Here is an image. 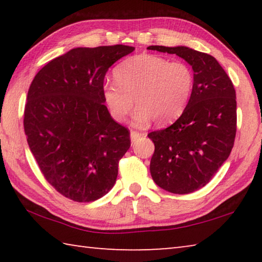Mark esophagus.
I'll return each mask as SVG.
<instances>
[{
  "label": "esophagus",
  "instance_id": "1",
  "mask_svg": "<svg viewBox=\"0 0 262 262\" xmlns=\"http://www.w3.org/2000/svg\"><path fill=\"white\" fill-rule=\"evenodd\" d=\"M142 136H143V134H142V133H139V132H136V130H132L130 132V140L133 142H135L136 140H139L140 137H142Z\"/></svg>",
  "mask_w": 262,
  "mask_h": 262
}]
</instances>
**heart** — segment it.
Segmentation results:
<instances>
[{
    "label": "heart",
    "mask_w": 262,
    "mask_h": 262,
    "mask_svg": "<svg viewBox=\"0 0 262 262\" xmlns=\"http://www.w3.org/2000/svg\"><path fill=\"white\" fill-rule=\"evenodd\" d=\"M114 81L104 84L103 96L115 121L125 120L134 99L136 125H147L151 120L166 125L180 117L187 106L194 88V73L184 62L141 54L118 64Z\"/></svg>",
    "instance_id": "heart-1"
}]
</instances>
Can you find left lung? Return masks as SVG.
<instances>
[{"label": "left lung", "mask_w": 262, "mask_h": 262, "mask_svg": "<svg viewBox=\"0 0 262 262\" xmlns=\"http://www.w3.org/2000/svg\"><path fill=\"white\" fill-rule=\"evenodd\" d=\"M183 57L192 66V96L178 120L149 133L155 144L150 173L174 194L200 189L212 179L233 148L237 130L236 90L214 56L178 46H149Z\"/></svg>", "instance_id": "obj_1"}]
</instances>
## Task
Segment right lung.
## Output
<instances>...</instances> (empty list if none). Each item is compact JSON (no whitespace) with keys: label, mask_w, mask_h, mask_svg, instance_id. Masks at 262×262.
Instances as JSON below:
<instances>
[{"label":"right lung","mask_w":262,"mask_h":262,"mask_svg":"<svg viewBox=\"0 0 262 262\" xmlns=\"http://www.w3.org/2000/svg\"><path fill=\"white\" fill-rule=\"evenodd\" d=\"M134 50L74 48L43 66L31 83L24 111L30 150L45 179L70 200H98L117 180L130 133L104 104V78Z\"/></svg>","instance_id":"1"}]
</instances>
